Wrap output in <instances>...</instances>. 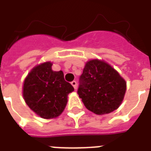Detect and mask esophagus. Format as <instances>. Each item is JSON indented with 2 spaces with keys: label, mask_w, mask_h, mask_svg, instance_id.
<instances>
[{
  "label": "esophagus",
  "mask_w": 151,
  "mask_h": 151,
  "mask_svg": "<svg viewBox=\"0 0 151 151\" xmlns=\"http://www.w3.org/2000/svg\"><path fill=\"white\" fill-rule=\"evenodd\" d=\"M71 85H73V87L74 88V89H77V87H78V86H77V81H72V82H71Z\"/></svg>",
  "instance_id": "esophagus-1"
}]
</instances>
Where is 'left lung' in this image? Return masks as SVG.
Masks as SVG:
<instances>
[{
    "instance_id": "1",
    "label": "left lung",
    "mask_w": 151,
    "mask_h": 151,
    "mask_svg": "<svg viewBox=\"0 0 151 151\" xmlns=\"http://www.w3.org/2000/svg\"><path fill=\"white\" fill-rule=\"evenodd\" d=\"M78 93L88 110L106 114L119 107L126 82L112 66L103 60L87 62L79 79Z\"/></svg>"
}]
</instances>
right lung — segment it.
I'll return each mask as SVG.
<instances>
[{"label": "right lung", "instance_id": "obj_1", "mask_svg": "<svg viewBox=\"0 0 151 151\" xmlns=\"http://www.w3.org/2000/svg\"><path fill=\"white\" fill-rule=\"evenodd\" d=\"M46 62L35 66L26 78L22 96L34 112L45 119L61 114L67 103V96L74 90L64 79L63 72L53 71Z\"/></svg>", "mask_w": 151, "mask_h": 151}]
</instances>
